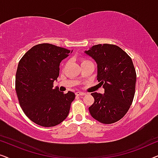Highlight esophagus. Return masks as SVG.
Masks as SVG:
<instances>
[{"mask_svg": "<svg viewBox=\"0 0 158 158\" xmlns=\"http://www.w3.org/2000/svg\"><path fill=\"white\" fill-rule=\"evenodd\" d=\"M75 95H76V96H85V93H83V92H80V91H77V92H76L75 93Z\"/></svg>", "mask_w": 158, "mask_h": 158, "instance_id": "1", "label": "esophagus"}]
</instances>
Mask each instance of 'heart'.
Instances as JSON below:
<instances>
[{"mask_svg": "<svg viewBox=\"0 0 158 158\" xmlns=\"http://www.w3.org/2000/svg\"><path fill=\"white\" fill-rule=\"evenodd\" d=\"M90 62V61H89V60H86V59H82L81 60V64L84 63V62Z\"/></svg>", "mask_w": 158, "mask_h": 158, "instance_id": "b5f03b06", "label": "heart"}]
</instances>
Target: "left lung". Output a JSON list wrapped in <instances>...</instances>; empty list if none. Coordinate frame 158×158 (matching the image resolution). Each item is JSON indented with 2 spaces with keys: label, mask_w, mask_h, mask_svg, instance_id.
I'll return each instance as SVG.
<instances>
[{
  "label": "left lung",
  "mask_w": 158,
  "mask_h": 158,
  "mask_svg": "<svg viewBox=\"0 0 158 158\" xmlns=\"http://www.w3.org/2000/svg\"><path fill=\"white\" fill-rule=\"evenodd\" d=\"M85 52L98 64L97 80L105 94L93 93L90 115L102 124H113L129 111L135 94L137 74L131 58L114 44L94 45Z\"/></svg>",
  "instance_id": "1"
}]
</instances>
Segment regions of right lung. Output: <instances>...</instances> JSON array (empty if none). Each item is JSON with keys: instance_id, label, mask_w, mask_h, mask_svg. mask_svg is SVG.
I'll use <instances>...</instances> for the list:
<instances>
[{"instance_id": "obj_1", "label": "right lung", "mask_w": 158, "mask_h": 158, "mask_svg": "<svg viewBox=\"0 0 158 158\" xmlns=\"http://www.w3.org/2000/svg\"><path fill=\"white\" fill-rule=\"evenodd\" d=\"M70 53L69 49L44 43L30 49L19 62L17 97L26 116L36 124L54 127L68 116L75 95L54 89L53 84L59 76L60 63Z\"/></svg>"}]
</instances>
